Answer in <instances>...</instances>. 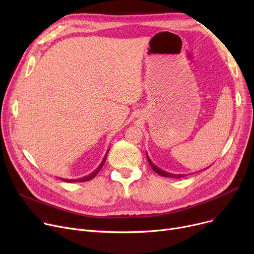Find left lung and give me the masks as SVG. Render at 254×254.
Segmentation results:
<instances>
[{"label": "left lung", "instance_id": "left-lung-1", "mask_svg": "<svg viewBox=\"0 0 254 254\" xmlns=\"http://www.w3.org/2000/svg\"><path fill=\"white\" fill-rule=\"evenodd\" d=\"M146 155H147V159H148V163H149L150 167L152 168V170H153L155 173H157L158 175L164 176V177H170V178H181V177H184V176H185V175H182V174H177V175H176V174H171V173H169V172H166V171H164V170H162V169L157 168L154 164H152L151 159L149 158L147 152H146Z\"/></svg>", "mask_w": 254, "mask_h": 254}]
</instances>
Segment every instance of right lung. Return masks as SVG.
<instances>
[{
    "label": "right lung",
    "instance_id": "add662e5",
    "mask_svg": "<svg viewBox=\"0 0 254 254\" xmlns=\"http://www.w3.org/2000/svg\"><path fill=\"white\" fill-rule=\"evenodd\" d=\"M108 152H109V150L106 152V154H105V156H104V158H103L102 163L100 164V166H99L95 171H93L92 173H90L89 175L84 176V177H82V178H78V179H64V178H60V179H62V180H64V181H65V182H85V181H89V180L93 179V178H95V177L97 176L98 173L101 171V169L103 168V166H104V164H105V162H106L107 154H108Z\"/></svg>",
    "mask_w": 254,
    "mask_h": 254
}]
</instances>
